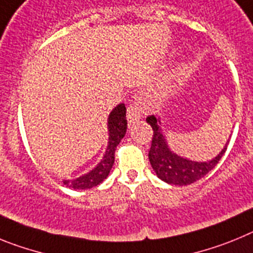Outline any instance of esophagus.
<instances>
[{
	"instance_id": "1",
	"label": "esophagus",
	"mask_w": 253,
	"mask_h": 253,
	"mask_svg": "<svg viewBox=\"0 0 253 253\" xmlns=\"http://www.w3.org/2000/svg\"><path fill=\"white\" fill-rule=\"evenodd\" d=\"M143 109L139 104H130L128 106V110H126V118H128L129 123H135L137 120H139L142 118Z\"/></svg>"
}]
</instances>
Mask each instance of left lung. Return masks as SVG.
Masks as SVG:
<instances>
[{
	"instance_id": "1",
	"label": "left lung",
	"mask_w": 253,
	"mask_h": 253,
	"mask_svg": "<svg viewBox=\"0 0 253 253\" xmlns=\"http://www.w3.org/2000/svg\"><path fill=\"white\" fill-rule=\"evenodd\" d=\"M146 120L153 129L152 146L148 153L149 162L156 175L167 184L182 186L200 180L216 166V163L227 151V144L229 140L222 152L215 158L208 162H195L187 158H182L169 148V144L161 130L160 120L156 119V116L153 115L148 116Z\"/></svg>"
}]
</instances>
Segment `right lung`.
Returning a JSON list of instances; mask_svg holds the SVG:
<instances>
[{
    "label": "right lung",
    "instance_id": "1",
    "mask_svg": "<svg viewBox=\"0 0 253 253\" xmlns=\"http://www.w3.org/2000/svg\"><path fill=\"white\" fill-rule=\"evenodd\" d=\"M128 126L126 122V109L124 104H119L114 109L109 115L107 120V128H109V144L105 151L104 157L101 162L86 175L81 177L76 178V180H64L63 184L68 187H72L76 190H86L91 189L93 186H97L101 184L102 181L109 176L110 169L114 165L115 160V148L119 144L120 140L125 135Z\"/></svg>",
    "mask_w": 253,
    "mask_h": 253
}]
</instances>
